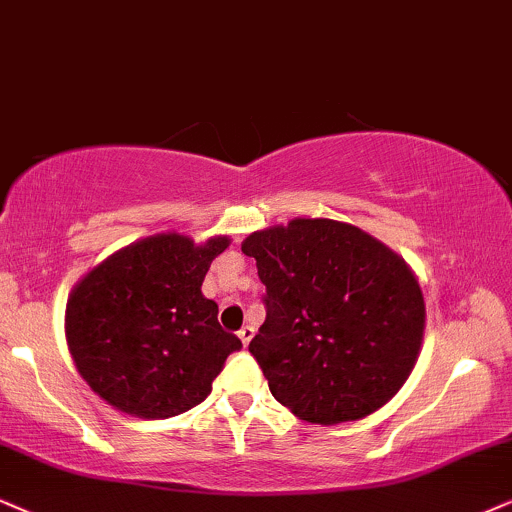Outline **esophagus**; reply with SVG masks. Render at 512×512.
Listing matches in <instances>:
<instances>
[{"mask_svg": "<svg viewBox=\"0 0 512 512\" xmlns=\"http://www.w3.org/2000/svg\"><path fill=\"white\" fill-rule=\"evenodd\" d=\"M237 337H239V339H242V344L246 346V344H249V342H251V337H254V327H251V325H244V327H242V330H239V332H237Z\"/></svg>", "mask_w": 512, "mask_h": 512, "instance_id": "1", "label": "esophagus"}]
</instances>
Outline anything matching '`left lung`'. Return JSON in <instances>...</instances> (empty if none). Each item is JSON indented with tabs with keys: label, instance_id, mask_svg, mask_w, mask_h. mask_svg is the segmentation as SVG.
<instances>
[{
	"label": "left lung",
	"instance_id": "left-lung-1",
	"mask_svg": "<svg viewBox=\"0 0 512 512\" xmlns=\"http://www.w3.org/2000/svg\"><path fill=\"white\" fill-rule=\"evenodd\" d=\"M242 251L266 285V323L249 351L296 418L361 420L403 387L418 361L425 301L401 256L330 218L251 232Z\"/></svg>",
	"mask_w": 512,
	"mask_h": 512
}]
</instances>
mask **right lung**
Returning a JSON list of instances; mask_svg holds the SVG:
<instances>
[{"instance_id": "1", "label": "right lung", "mask_w": 512, "mask_h": 512, "mask_svg": "<svg viewBox=\"0 0 512 512\" xmlns=\"http://www.w3.org/2000/svg\"><path fill=\"white\" fill-rule=\"evenodd\" d=\"M227 237L204 244L178 232L125 246L92 268L66 304L75 368L113 408L144 420L173 418L211 394L225 358L242 349L201 294Z\"/></svg>"}]
</instances>
